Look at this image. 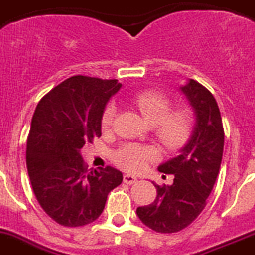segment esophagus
<instances>
[{"instance_id": "esophagus-1", "label": "esophagus", "mask_w": 255, "mask_h": 255, "mask_svg": "<svg viewBox=\"0 0 255 255\" xmlns=\"http://www.w3.org/2000/svg\"><path fill=\"white\" fill-rule=\"evenodd\" d=\"M123 181H125V183H127V185H132V183L137 182V178L134 176H132V174H125V176H123Z\"/></svg>"}]
</instances>
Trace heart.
Listing matches in <instances>:
<instances>
[{
	"instance_id": "obj_1",
	"label": "heart",
	"mask_w": 255,
	"mask_h": 255,
	"mask_svg": "<svg viewBox=\"0 0 255 255\" xmlns=\"http://www.w3.org/2000/svg\"><path fill=\"white\" fill-rule=\"evenodd\" d=\"M132 104L140 110L143 118L154 126L155 137L169 151L181 149L191 137L194 114L187 108L172 110V101L165 94L156 90L143 91L132 99ZM115 117V105L109 104L103 113L101 127L109 130ZM156 158V150L138 143H126L115 150L113 160L128 172H140L150 160Z\"/></svg>"
}]
</instances>
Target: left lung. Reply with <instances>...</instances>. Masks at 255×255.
I'll use <instances>...</instances> for the list:
<instances>
[{"label": "left lung", "mask_w": 255, "mask_h": 255, "mask_svg": "<svg viewBox=\"0 0 255 255\" xmlns=\"http://www.w3.org/2000/svg\"><path fill=\"white\" fill-rule=\"evenodd\" d=\"M181 91L195 113L191 137L180 155L159 167L163 173L173 174V183H154L155 200L136 210L143 225L161 234L181 231L203 212L220 173L225 143L222 118L212 92L194 79Z\"/></svg>", "instance_id": "left-lung-1"}]
</instances>
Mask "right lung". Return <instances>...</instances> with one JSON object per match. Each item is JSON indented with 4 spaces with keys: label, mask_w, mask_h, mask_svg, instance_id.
<instances>
[{
    "label": "right lung",
    "mask_w": 255,
    "mask_h": 255,
    "mask_svg": "<svg viewBox=\"0 0 255 255\" xmlns=\"http://www.w3.org/2000/svg\"><path fill=\"white\" fill-rule=\"evenodd\" d=\"M117 79L74 75L41 99L26 141V168L35 198L55 222L78 227L96 221L108 194L123 181L113 167L88 169L86 142L101 136V118Z\"/></svg>",
    "instance_id": "add662e5"
}]
</instances>
